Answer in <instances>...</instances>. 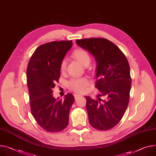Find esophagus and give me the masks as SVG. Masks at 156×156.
I'll list each match as a JSON object with an SVG mask.
<instances>
[{
  "label": "esophagus",
  "mask_w": 156,
  "mask_h": 156,
  "mask_svg": "<svg viewBox=\"0 0 156 156\" xmlns=\"http://www.w3.org/2000/svg\"><path fill=\"white\" fill-rule=\"evenodd\" d=\"M73 95H74V97H75V100H76V99H77L78 98H79V97L81 96V95L78 94H75V93Z\"/></svg>",
  "instance_id": "1"
}]
</instances>
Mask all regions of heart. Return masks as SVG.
Here are the masks:
<instances>
[{
    "instance_id": "heart-1",
    "label": "heart",
    "mask_w": 156,
    "mask_h": 156,
    "mask_svg": "<svg viewBox=\"0 0 156 156\" xmlns=\"http://www.w3.org/2000/svg\"><path fill=\"white\" fill-rule=\"evenodd\" d=\"M73 56L78 60L83 65L88 66L91 60V57L89 53L83 48H77L73 52ZM66 68V59H63L60 63V70L62 72L65 71ZM90 83V80L85 77L81 78H73L68 82V87L70 89L78 92L81 93Z\"/></svg>"
}]
</instances>
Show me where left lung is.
I'll return each mask as SVG.
<instances>
[{
	"mask_svg": "<svg viewBox=\"0 0 156 156\" xmlns=\"http://www.w3.org/2000/svg\"><path fill=\"white\" fill-rule=\"evenodd\" d=\"M76 43L94 56L97 65L95 87L100 94L96 100L85 96L89 122L98 130H109L121 120L129 104L131 78L128 61L118 47L106 38H84Z\"/></svg>",
	"mask_w": 156,
	"mask_h": 156,
	"instance_id": "left-lung-1",
	"label": "left lung"
}]
</instances>
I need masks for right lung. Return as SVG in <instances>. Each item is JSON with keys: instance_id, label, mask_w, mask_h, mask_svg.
I'll use <instances>...</instances> for the list:
<instances>
[{"instance_id": "1", "label": "right lung", "mask_w": 156, "mask_h": 156, "mask_svg": "<svg viewBox=\"0 0 156 156\" xmlns=\"http://www.w3.org/2000/svg\"><path fill=\"white\" fill-rule=\"evenodd\" d=\"M72 45V40L41 45L27 66L31 113L38 124L47 132H60L68 124L69 110L75 101L73 95L67 93L64 100H56L52 93L60 77V63Z\"/></svg>"}]
</instances>
